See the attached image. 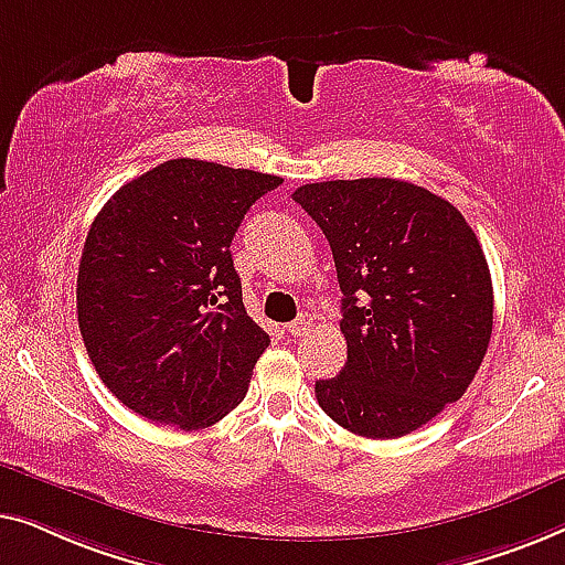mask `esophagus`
<instances>
[{"label":"esophagus","mask_w":565,"mask_h":565,"mask_svg":"<svg viewBox=\"0 0 565 565\" xmlns=\"http://www.w3.org/2000/svg\"><path fill=\"white\" fill-rule=\"evenodd\" d=\"M307 330H309V317H305V315H301L299 320H294V322L286 324V332H289L291 338H301Z\"/></svg>","instance_id":"34e87169"}]
</instances>
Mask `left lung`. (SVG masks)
Returning a JSON list of instances; mask_svg holds the SVG:
<instances>
[{"label":"left lung","instance_id":"left-lung-1","mask_svg":"<svg viewBox=\"0 0 565 565\" xmlns=\"http://www.w3.org/2000/svg\"><path fill=\"white\" fill-rule=\"evenodd\" d=\"M328 237L345 369L315 384L328 417L373 440L409 435L466 394L494 324L491 274L463 214L402 179L291 194Z\"/></svg>","mask_w":565,"mask_h":565}]
</instances>
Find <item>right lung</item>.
<instances>
[{"instance_id":"add662e5","label":"right lung","mask_w":565,"mask_h":565,"mask_svg":"<svg viewBox=\"0 0 565 565\" xmlns=\"http://www.w3.org/2000/svg\"><path fill=\"white\" fill-rule=\"evenodd\" d=\"M284 179L173 158L94 217L76 279L86 353L127 409L202 430L233 412L271 338L245 312L230 243Z\"/></svg>"}]
</instances>
